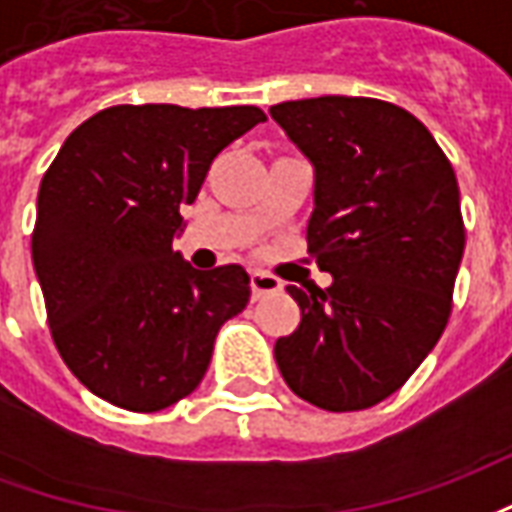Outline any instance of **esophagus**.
Listing matches in <instances>:
<instances>
[{
    "mask_svg": "<svg viewBox=\"0 0 512 512\" xmlns=\"http://www.w3.org/2000/svg\"><path fill=\"white\" fill-rule=\"evenodd\" d=\"M249 288H252V296H255V299H263L266 293H277V290H282V282H279L277 277H271V274H263V271H252Z\"/></svg>",
    "mask_w": 512,
    "mask_h": 512,
    "instance_id": "esophagus-1",
    "label": "esophagus"
}]
</instances>
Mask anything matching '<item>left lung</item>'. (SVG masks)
Segmentation results:
<instances>
[{
    "label": "left lung",
    "mask_w": 512,
    "mask_h": 512,
    "mask_svg": "<svg viewBox=\"0 0 512 512\" xmlns=\"http://www.w3.org/2000/svg\"><path fill=\"white\" fill-rule=\"evenodd\" d=\"M312 164L310 252L329 288L288 285L301 323L274 345L312 406L359 411L397 392L439 343L461 266L458 180L436 139L378 98L321 95L268 109Z\"/></svg>",
    "instance_id": "1"
}]
</instances>
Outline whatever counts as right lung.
<instances>
[{
    "label": "right lung",
    "instance_id": "obj_1",
    "mask_svg": "<svg viewBox=\"0 0 512 512\" xmlns=\"http://www.w3.org/2000/svg\"><path fill=\"white\" fill-rule=\"evenodd\" d=\"M263 120L257 106H109L40 180L32 266L51 337L112 406L161 411L191 395L219 329L246 307L244 266L197 271L172 241L213 158Z\"/></svg>",
    "mask_w": 512,
    "mask_h": 512
}]
</instances>
